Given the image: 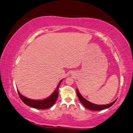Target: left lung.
<instances>
[{"label": "left lung", "instance_id": "left-lung-1", "mask_svg": "<svg viewBox=\"0 0 133 133\" xmlns=\"http://www.w3.org/2000/svg\"><path fill=\"white\" fill-rule=\"evenodd\" d=\"M76 91H77V96L78 97L79 100L80 101V102L82 103V104L84 106V107L88 109L89 110H93V111H100L102 110H104L105 109H108L110 108V107L115 103L116 102V100H115L114 101H113L111 103L107 104V105H96V104H94L93 103H91V102H89L87 100H86L85 98L82 97V96L80 94V93L79 92L78 89H76Z\"/></svg>", "mask_w": 133, "mask_h": 133}]
</instances>
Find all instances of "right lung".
<instances>
[{"mask_svg": "<svg viewBox=\"0 0 133 133\" xmlns=\"http://www.w3.org/2000/svg\"><path fill=\"white\" fill-rule=\"evenodd\" d=\"M62 81L63 79L60 81L58 86H57L56 89L55 90V91L53 92V94L49 96L48 97L45 98L44 100H35L29 99V98H26L24 96H23L18 90L19 96L20 97L21 100L23 102L25 105L29 106V107H31L38 109H48L54 105L56 102L58 96V88L61 83L62 82Z\"/></svg>", "mask_w": 133, "mask_h": 133, "instance_id": "1", "label": "right lung"}]
</instances>
